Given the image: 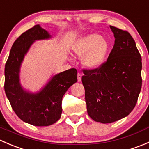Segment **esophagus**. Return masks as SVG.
<instances>
[{"instance_id": "esophagus-1", "label": "esophagus", "mask_w": 149, "mask_h": 149, "mask_svg": "<svg viewBox=\"0 0 149 149\" xmlns=\"http://www.w3.org/2000/svg\"><path fill=\"white\" fill-rule=\"evenodd\" d=\"M81 76H82V75H81V73H77V79H78V81L79 82H80L81 81Z\"/></svg>"}]
</instances>
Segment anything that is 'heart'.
<instances>
[{
	"mask_svg": "<svg viewBox=\"0 0 149 149\" xmlns=\"http://www.w3.org/2000/svg\"><path fill=\"white\" fill-rule=\"evenodd\" d=\"M75 53L84 56L86 67L96 68L104 62L109 50V44L100 34H91L79 40L73 47Z\"/></svg>",
	"mask_w": 149,
	"mask_h": 149,
	"instance_id": "1",
	"label": "heart"
}]
</instances>
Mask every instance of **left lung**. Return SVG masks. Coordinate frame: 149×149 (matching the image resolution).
Here are the masks:
<instances>
[{"label": "left lung", "instance_id": "1", "mask_svg": "<svg viewBox=\"0 0 149 149\" xmlns=\"http://www.w3.org/2000/svg\"><path fill=\"white\" fill-rule=\"evenodd\" d=\"M115 45L107 60L84 69L86 109L96 122L110 123L127 116L137 103L142 86L141 57L128 31L109 26Z\"/></svg>", "mask_w": 149, "mask_h": 149}]
</instances>
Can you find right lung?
<instances>
[{
	"label": "right lung",
	"mask_w": 149,
	"mask_h": 149,
	"mask_svg": "<svg viewBox=\"0 0 149 149\" xmlns=\"http://www.w3.org/2000/svg\"><path fill=\"white\" fill-rule=\"evenodd\" d=\"M49 37L40 25L22 33L12 45L5 65L4 89L12 109L22 120L34 126L50 125L61 118L63 97L77 81V70L70 68L53 76L37 94L26 92L21 86L19 69L24 55L35 40Z\"/></svg>",
	"instance_id": "add662e5"
}]
</instances>
